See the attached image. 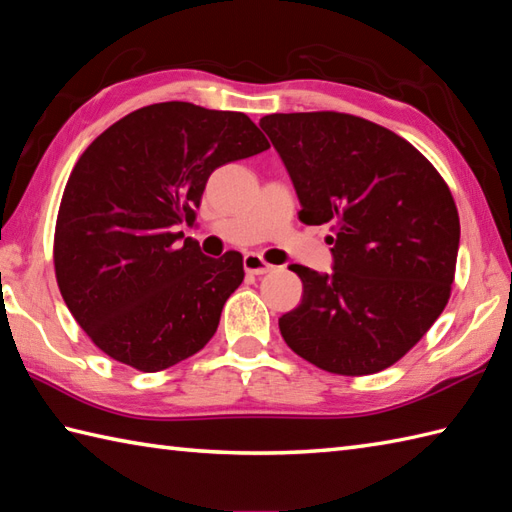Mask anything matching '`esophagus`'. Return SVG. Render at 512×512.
<instances>
[{"label": "esophagus", "instance_id": "obj_1", "mask_svg": "<svg viewBox=\"0 0 512 512\" xmlns=\"http://www.w3.org/2000/svg\"><path fill=\"white\" fill-rule=\"evenodd\" d=\"M243 267L247 274H254V276H263V274H269L271 269H274V265H269L267 260L263 256L258 254H245L243 258Z\"/></svg>", "mask_w": 512, "mask_h": 512}]
</instances>
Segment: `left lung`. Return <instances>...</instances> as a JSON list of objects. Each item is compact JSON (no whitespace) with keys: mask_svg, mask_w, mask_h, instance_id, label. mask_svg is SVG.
<instances>
[{"mask_svg":"<svg viewBox=\"0 0 512 512\" xmlns=\"http://www.w3.org/2000/svg\"><path fill=\"white\" fill-rule=\"evenodd\" d=\"M300 199V221L331 223L333 271L291 265L302 302L278 320L287 346L346 377L374 374L423 337L451 295L460 219L423 153L350 113L260 118Z\"/></svg>","mask_w":512,"mask_h":512,"instance_id":"left-lung-1","label":"left lung"}]
</instances>
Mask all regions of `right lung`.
Returning a JSON list of instances; mask_svg holds the SVG:
<instances>
[{"label":"right lung","instance_id":"right-lung-1","mask_svg":"<svg viewBox=\"0 0 512 512\" xmlns=\"http://www.w3.org/2000/svg\"><path fill=\"white\" fill-rule=\"evenodd\" d=\"M269 149L245 113L157 102L129 113L78 157L54 230V271L67 309L120 363L157 372L217 333L243 256L201 254L195 221L214 168Z\"/></svg>","mask_w":512,"mask_h":512}]
</instances>
